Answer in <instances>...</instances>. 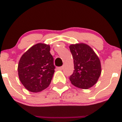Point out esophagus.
I'll return each instance as SVG.
<instances>
[{
  "label": "esophagus",
  "mask_w": 122,
  "mask_h": 122,
  "mask_svg": "<svg viewBox=\"0 0 122 122\" xmlns=\"http://www.w3.org/2000/svg\"><path fill=\"white\" fill-rule=\"evenodd\" d=\"M57 69H59V70H62V69H63V66H60V67H58Z\"/></svg>",
  "instance_id": "34e87169"
}]
</instances>
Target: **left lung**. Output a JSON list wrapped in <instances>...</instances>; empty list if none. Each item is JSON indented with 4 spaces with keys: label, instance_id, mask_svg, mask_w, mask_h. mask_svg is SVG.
Instances as JSON below:
<instances>
[{
    "label": "left lung",
    "instance_id": "left-lung-1",
    "mask_svg": "<svg viewBox=\"0 0 122 122\" xmlns=\"http://www.w3.org/2000/svg\"><path fill=\"white\" fill-rule=\"evenodd\" d=\"M74 59V72L69 77L72 84L88 89L98 81L101 74L100 60L92 48L84 43L69 46Z\"/></svg>",
    "mask_w": 122,
    "mask_h": 122
}]
</instances>
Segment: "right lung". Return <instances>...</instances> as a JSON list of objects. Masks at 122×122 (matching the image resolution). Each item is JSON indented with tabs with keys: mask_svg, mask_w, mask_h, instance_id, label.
I'll return each mask as SVG.
<instances>
[{
	"mask_svg": "<svg viewBox=\"0 0 122 122\" xmlns=\"http://www.w3.org/2000/svg\"><path fill=\"white\" fill-rule=\"evenodd\" d=\"M50 47L46 44L34 45L21 57L18 65L20 80L31 92H39L49 86L55 66Z\"/></svg>",
	"mask_w": 122,
	"mask_h": 122,
	"instance_id": "obj_1",
	"label": "right lung"
}]
</instances>
